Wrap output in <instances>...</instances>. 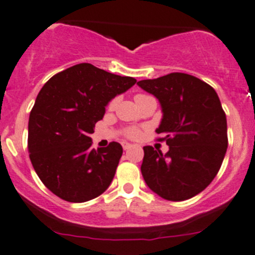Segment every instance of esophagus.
Returning a JSON list of instances; mask_svg holds the SVG:
<instances>
[{"label":"esophagus","mask_w":255,"mask_h":255,"mask_svg":"<svg viewBox=\"0 0 255 255\" xmlns=\"http://www.w3.org/2000/svg\"><path fill=\"white\" fill-rule=\"evenodd\" d=\"M121 144H122V148L125 149V150L129 149L130 146H132V144H129V143H128V141H122V143H121Z\"/></svg>","instance_id":"34e87169"}]
</instances>
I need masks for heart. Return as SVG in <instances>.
Returning a JSON list of instances; mask_svg holds the SVG:
<instances>
[{"label":"heart","instance_id":"heart-1","mask_svg":"<svg viewBox=\"0 0 255 255\" xmlns=\"http://www.w3.org/2000/svg\"><path fill=\"white\" fill-rule=\"evenodd\" d=\"M140 96H144V95H136L135 99L140 98ZM115 104H116V101L114 100L111 104H110V109H112V107L115 106ZM127 134H128V136H132V138H136V136L139 135V130L138 129H129V130H128Z\"/></svg>","mask_w":255,"mask_h":255}]
</instances>
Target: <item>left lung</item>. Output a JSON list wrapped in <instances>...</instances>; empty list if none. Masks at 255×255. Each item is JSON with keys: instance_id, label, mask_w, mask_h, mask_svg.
<instances>
[{"instance_id": "left-lung-1", "label": "left lung", "mask_w": 255, "mask_h": 255, "mask_svg": "<svg viewBox=\"0 0 255 255\" xmlns=\"http://www.w3.org/2000/svg\"><path fill=\"white\" fill-rule=\"evenodd\" d=\"M136 84L159 100L162 119L157 134L165 155L144 146L141 175L166 200L181 202L204 191L218 175L227 149V121L215 90L197 77L170 73Z\"/></svg>"}]
</instances>
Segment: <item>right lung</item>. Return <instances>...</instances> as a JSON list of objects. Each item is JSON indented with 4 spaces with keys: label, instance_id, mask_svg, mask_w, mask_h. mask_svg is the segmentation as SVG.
Masks as SVG:
<instances>
[{
    "label": "right lung",
    "instance_id": "obj_1",
    "mask_svg": "<svg viewBox=\"0 0 255 255\" xmlns=\"http://www.w3.org/2000/svg\"><path fill=\"white\" fill-rule=\"evenodd\" d=\"M136 83L90 63L64 69L47 80L29 116L30 161L42 183L71 203L99 197L109 188L122 156V145L92 148L95 123L115 96Z\"/></svg>",
    "mask_w": 255,
    "mask_h": 255
}]
</instances>
